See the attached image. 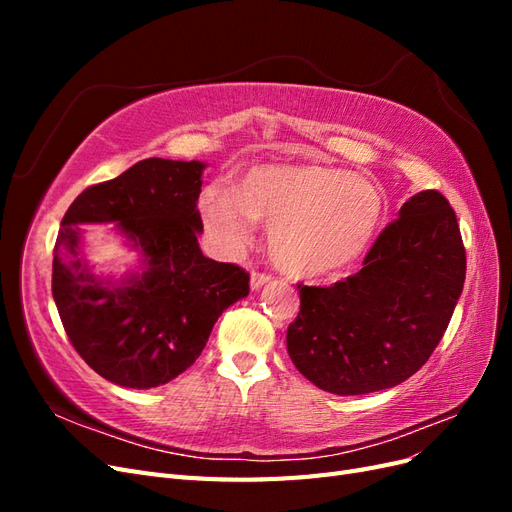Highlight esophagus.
Instances as JSON below:
<instances>
[{"label":"esophagus","mask_w":512,"mask_h":512,"mask_svg":"<svg viewBox=\"0 0 512 512\" xmlns=\"http://www.w3.org/2000/svg\"><path fill=\"white\" fill-rule=\"evenodd\" d=\"M271 282V275L267 273H252V280H250V286L252 290H260L265 284Z\"/></svg>","instance_id":"1"}]
</instances>
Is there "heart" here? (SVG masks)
Instances as JSON below:
<instances>
[{"label": "heart", "mask_w": 512, "mask_h": 512, "mask_svg": "<svg viewBox=\"0 0 512 512\" xmlns=\"http://www.w3.org/2000/svg\"><path fill=\"white\" fill-rule=\"evenodd\" d=\"M205 224L230 250L254 239L256 220L271 224V254L301 280L342 271L374 239L384 198L374 183L320 164H260L237 188L211 183L200 192Z\"/></svg>", "instance_id": "obj_1"}]
</instances>
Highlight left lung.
Listing matches in <instances>:
<instances>
[{
    "instance_id": "1",
    "label": "left lung",
    "mask_w": 512,
    "mask_h": 512,
    "mask_svg": "<svg viewBox=\"0 0 512 512\" xmlns=\"http://www.w3.org/2000/svg\"><path fill=\"white\" fill-rule=\"evenodd\" d=\"M466 280L457 215L425 190L399 209L363 269L327 288L301 286L288 354L318 389L367 395L421 369L451 322Z\"/></svg>"
}]
</instances>
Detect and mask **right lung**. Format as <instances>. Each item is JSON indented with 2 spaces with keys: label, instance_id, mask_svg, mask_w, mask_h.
Instances as JSON below:
<instances>
[{
  "label": "right lung",
  "instance_id": "add662e5",
  "mask_svg": "<svg viewBox=\"0 0 512 512\" xmlns=\"http://www.w3.org/2000/svg\"><path fill=\"white\" fill-rule=\"evenodd\" d=\"M205 162L147 158L76 196L53 252V299L72 346L108 382L153 389L183 374L213 324L247 297L250 275L200 252L198 196ZM85 223H115L137 250L115 281L84 256Z\"/></svg>",
  "mask_w": 512,
  "mask_h": 512
}]
</instances>
